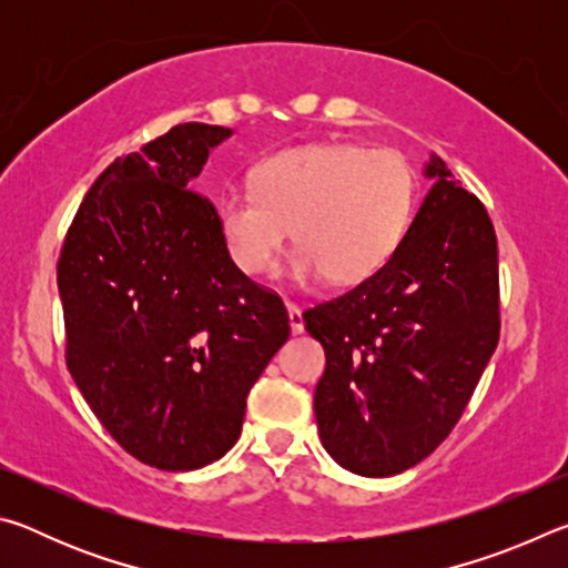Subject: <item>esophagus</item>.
Masks as SVG:
<instances>
[{"label":"esophagus","instance_id":"esophagus-1","mask_svg":"<svg viewBox=\"0 0 568 568\" xmlns=\"http://www.w3.org/2000/svg\"><path fill=\"white\" fill-rule=\"evenodd\" d=\"M287 318H291V328L295 335H301L305 331V323H303V311L301 305L295 303H287Z\"/></svg>","mask_w":568,"mask_h":568}]
</instances>
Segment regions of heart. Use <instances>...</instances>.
<instances>
[{
  "label": "heart",
  "mask_w": 568,
  "mask_h": 568,
  "mask_svg": "<svg viewBox=\"0 0 568 568\" xmlns=\"http://www.w3.org/2000/svg\"><path fill=\"white\" fill-rule=\"evenodd\" d=\"M416 197L403 155L343 142L277 152L253 172V192L217 200V230L233 263L247 275L275 267L291 230L301 245L291 277L348 285L381 271L396 253Z\"/></svg>",
  "instance_id": "1"
}]
</instances>
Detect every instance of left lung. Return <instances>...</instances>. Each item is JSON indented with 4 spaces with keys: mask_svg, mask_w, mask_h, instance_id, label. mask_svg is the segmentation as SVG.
<instances>
[{
    "mask_svg": "<svg viewBox=\"0 0 568 568\" xmlns=\"http://www.w3.org/2000/svg\"><path fill=\"white\" fill-rule=\"evenodd\" d=\"M434 180L381 271L303 313L325 373L315 420L358 476L400 474L440 446L498 343V247L484 203L430 155Z\"/></svg>",
    "mask_w": 568,
    "mask_h": 568,
    "instance_id": "left-lung-1",
    "label": "left lung"
}]
</instances>
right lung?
Returning <instances> with one entry per match:
<instances>
[{"mask_svg":"<svg viewBox=\"0 0 568 568\" xmlns=\"http://www.w3.org/2000/svg\"><path fill=\"white\" fill-rule=\"evenodd\" d=\"M230 134L185 122L114 160L57 263L77 388L130 456L162 470L203 468L235 446L247 393L291 335L283 301L233 263L195 192Z\"/></svg>","mask_w":568,"mask_h":568,"instance_id":"1","label":"right lung"}]
</instances>
